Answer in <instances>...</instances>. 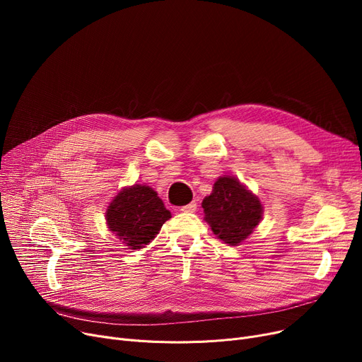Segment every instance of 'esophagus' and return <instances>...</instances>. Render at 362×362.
<instances>
[{
	"instance_id": "obj_1",
	"label": "esophagus",
	"mask_w": 362,
	"mask_h": 362,
	"mask_svg": "<svg viewBox=\"0 0 362 362\" xmlns=\"http://www.w3.org/2000/svg\"><path fill=\"white\" fill-rule=\"evenodd\" d=\"M197 202L194 201V202H189L187 205H183L182 208H180V211H183V213H194L195 210H197Z\"/></svg>"
}]
</instances>
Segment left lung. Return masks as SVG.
Returning a JSON list of instances; mask_svg holds the SVG:
<instances>
[{"mask_svg":"<svg viewBox=\"0 0 362 362\" xmlns=\"http://www.w3.org/2000/svg\"><path fill=\"white\" fill-rule=\"evenodd\" d=\"M204 220L214 235L229 245H239L248 238L262 218V205L236 177L221 176L211 195L202 201Z\"/></svg>","mask_w":362,"mask_h":362,"instance_id":"left-lung-1","label":"left lung"}]
</instances>
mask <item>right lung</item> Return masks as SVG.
Listing matches in <instances>:
<instances>
[{
  "label": "right lung",
  "instance_id": "add662e5",
  "mask_svg": "<svg viewBox=\"0 0 362 362\" xmlns=\"http://www.w3.org/2000/svg\"><path fill=\"white\" fill-rule=\"evenodd\" d=\"M170 217V211L157 192L146 185L123 187L105 211L110 232L129 246V250L145 248Z\"/></svg>",
  "mask_w": 362,
  "mask_h": 362
}]
</instances>
